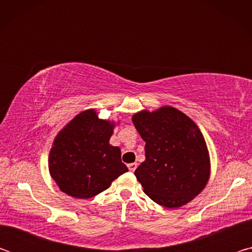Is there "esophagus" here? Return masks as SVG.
<instances>
[{
    "label": "esophagus",
    "instance_id": "obj_1",
    "mask_svg": "<svg viewBox=\"0 0 252 252\" xmlns=\"http://www.w3.org/2000/svg\"><path fill=\"white\" fill-rule=\"evenodd\" d=\"M136 167H138V164H136V163H130V164H127V168H129V170H130L131 172H134Z\"/></svg>",
    "mask_w": 252,
    "mask_h": 252
}]
</instances>
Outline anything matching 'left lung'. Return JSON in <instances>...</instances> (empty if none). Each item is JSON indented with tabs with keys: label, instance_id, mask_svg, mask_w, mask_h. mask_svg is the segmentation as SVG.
<instances>
[{
	"label": "left lung",
	"instance_id": "1",
	"mask_svg": "<svg viewBox=\"0 0 252 252\" xmlns=\"http://www.w3.org/2000/svg\"><path fill=\"white\" fill-rule=\"evenodd\" d=\"M132 122L146 141V160L134 171L144 193L167 208L197 197L210 174L207 144L197 125L172 106L141 111Z\"/></svg>",
	"mask_w": 252,
	"mask_h": 252
}]
</instances>
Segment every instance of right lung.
<instances>
[{"label": "right lung", "instance_id": "obj_1", "mask_svg": "<svg viewBox=\"0 0 252 252\" xmlns=\"http://www.w3.org/2000/svg\"><path fill=\"white\" fill-rule=\"evenodd\" d=\"M113 127V122L87 110L60 131L50 151L49 170L61 191L73 198H92L127 171L120 148L109 143Z\"/></svg>", "mask_w": 252, "mask_h": 252}]
</instances>
